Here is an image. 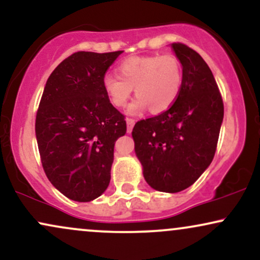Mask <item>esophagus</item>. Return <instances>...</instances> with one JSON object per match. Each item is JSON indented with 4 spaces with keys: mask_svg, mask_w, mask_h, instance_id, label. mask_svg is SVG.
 I'll use <instances>...</instances> for the list:
<instances>
[{
    "mask_svg": "<svg viewBox=\"0 0 260 260\" xmlns=\"http://www.w3.org/2000/svg\"><path fill=\"white\" fill-rule=\"evenodd\" d=\"M126 122H127V132L131 133L134 126V120H132V118H127Z\"/></svg>",
    "mask_w": 260,
    "mask_h": 260,
    "instance_id": "1",
    "label": "esophagus"
}]
</instances>
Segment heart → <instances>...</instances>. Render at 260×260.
I'll list each match as a JSON object with an SVG mask.
<instances>
[{"label":"heart","mask_w":260,"mask_h":260,"mask_svg":"<svg viewBox=\"0 0 260 260\" xmlns=\"http://www.w3.org/2000/svg\"><path fill=\"white\" fill-rule=\"evenodd\" d=\"M182 82V64L176 56L149 55L122 61L118 76L106 74L103 88L117 109L126 106L134 89L137 99L128 106L129 115H139L148 107L151 113H161L177 100Z\"/></svg>","instance_id":"b5f03b06"}]
</instances>
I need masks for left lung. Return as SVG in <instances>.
I'll return each mask as SVG.
<instances>
[{
  "mask_svg": "<svg viewBox=\"0 0 260 260\" xmlns=\"http://www.w3.org/2000/svg\"><path fill=\"white\" fill-rule=\"evenodd\" d=\"M183 72L181 92L168 111L137 122L134 151L147 183L159 192L192 186L215 155L223 104L209 66L198 52L171 44Z\"/></svg>",
  "mask_w": 260,
  "mask_h": 260,
  "instance_id": "left-lung-1",
  "label": "left lung"
}]
</instances>
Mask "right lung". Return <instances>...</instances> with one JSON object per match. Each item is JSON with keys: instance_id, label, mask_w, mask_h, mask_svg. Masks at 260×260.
<instances>
[{"instance_id": "1", "label": "right lung", "mask_w": 260, "mask_h": 260, "mask_svg": "<svg viewBox=\"0 0 260 260\" xmlns=\"http://www.w3.org/2000/svg\"><path fill=\"white\" fill-rule=\"evenodd\" d=\"M121 53H73L45 85L35 121L39 153L52 186L72 201H94L111 180L115 142L127 126L103 79Z\"/></svg>"}]
</instances>
